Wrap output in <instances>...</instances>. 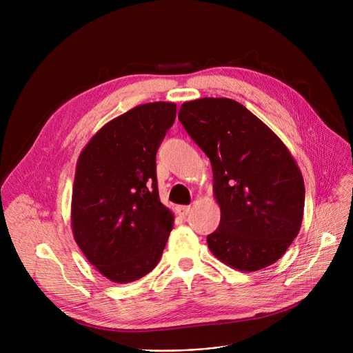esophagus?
<instances>
[{
	"instance_id": "esophagus-1",
	"label": "esophagus",
	"mask_w": 353,
	"mask_h": 353,
	"mask_svg": "<svg viewBox=\"0 0 353 353\" xmlns=\"http://www.w3.org/2000/svg\"><path fill=\"white\" fill-rule=\"evenodd\" d=\"M176 210H177V214H179V216H183V217H184V216H188V214L190 213L192 208H190V206H177Z\"/></svg>"
}]
</instances>
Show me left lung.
<instances>
[{
  "instance_id": "left-lung-1",
  "label": "left lung",
  "mask_w": 353,
  "mask_h": 353,
  "mask_svg": "<svg viewBox=\"0 0 353 353\" xmlns=\"http://www.w3.org/2000/svg\"><path fill=\"white\" fill-rule=\"evenodd\" d=\"M179 120L212 163L221 214L208 236L210 252L243 272L279 261L301 230L305 208L303 177L288 147L230 99L183 103Z\"/></svg>"
}]
</instances>
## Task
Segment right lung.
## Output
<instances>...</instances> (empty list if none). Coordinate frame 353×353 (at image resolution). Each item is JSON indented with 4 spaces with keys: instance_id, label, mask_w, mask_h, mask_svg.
<instances>
[{
    "instance_id": "right-lung-1",
    "label": "right lung",
    "mask_w": 353,
    "mask_h": 353,
    "mask_svg": "<svg viewBox=\"0 0 353 353\" xmlns=\"http://www.w3.org/2000/svg\"><path fill=\"white\" fill-rule=\"evenodd\" d=\"M174 119V103L137 105L101 127L79 157L72 234L111 282L152 272L173 229L174 216L159 197L156 154Z\"/></svg>"
}]
</instances>
